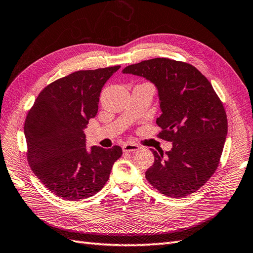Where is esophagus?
I'll list each match as a JSON object with an SVG mask.
<instances>
[{"label": "esophagus", "instance_id": "1", "mask_svg": "<svg viewBox=\"0 0 253 253\" xmlns=\"http://www.w3.org/2000/svg\"><path fill=\"white\" fill-rule=\"evenodd\" d=\"M141 147L138 145V144H133V143H127L124 144V146H123V151H125V153H134V151L139 150Z\"/></svg>", "mask_w": 253, "mask_h": 253}]
</instances>
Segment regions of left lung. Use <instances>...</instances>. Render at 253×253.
Listing matches in <instances>:
<instances>
[{
	"label": "left lung",
	"instance_id": "obj_1",
	"mask_svg": "<svg viewBox=\"0 0 253 253\" xmlns=\"http://www.w3.org/2000/svg\"><path fill=\"white\" fill-rule=\"evenodd\" d=\"M123 73L145 77L159 92L162 114L158 136L172 148L154 154L147 181L168 197L195 193L217 169L228 132L225 108L208 78L192 64L154 58L130 64Z\"/></svg>",
	"mask_w": 253,
	"mask_h": 253
}]
</instances>
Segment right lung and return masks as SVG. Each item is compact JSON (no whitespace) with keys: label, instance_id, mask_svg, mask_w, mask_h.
Wrapping results in <instances>:
<instances>
[{"label":"right lung","instance_id":"obj_1","mask_svg":"<svg viewBox=\"0 0 253 253\" xmlns=\"http://www.w3.org/2000/svg\"><path fill=\"white\" fill-rule=\"evenodd\" d=\"M121 66L83 70L43 89L27 112L26 157L34 174L48 191L64 200H82L103 189L120 146L85 148L84 128L98 110L106 82Z\"/></svg>","mask_w":253,"mask_h":253}]
</instances>
